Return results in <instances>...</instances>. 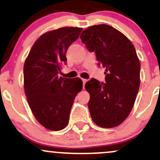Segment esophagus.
I'll use <instances>...</instances> for the list:
<instances>
[{
	"instance_id": "obj_1",
	"label": "esophagus",
	"mask_w": 160,
	"mask_h": 160,
	"mask_svg": "<svg viewBox=\"0 0 160 160\" xmlns=\"http://www.w3.org/2000/svg\"><path fill=\"white\" fill-rule=\"evenodd\" d=\"M82 83H83V85H84V84H85L86 82V81H87V80H86V79L82 78Z\"/></svg>"
}]
</instances>
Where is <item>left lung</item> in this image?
<instances>
[{
	"label": "left lung",
	"instance_id": "obj_1",
	"mask_svg": "<svg viewBox=\"0 0 160 160\" xmlns=\"http://www.w3.org/2000/svg\"><path fill=\"white\" fill-rule=\"evenodd\" d=\"M98 65L105 68V83L92 78L86 82L93 122L113 128L126 120L132 109L140 86V62L131 40L111 25H97L80 36Z\"/></svg>",
	"mask_w": 160,
	"mask_h": 160
}]
</instances>
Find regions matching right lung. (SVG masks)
I'll list each match as a JSON object with an SVG mask.
<instances>
[{"label": "right lung", "mask_w": 160, "mask_h": 160, "mask_svg": "<svg viewBox=\"0 0 160 160\" xmlns=\"http://www.w3.org/2000/svg\"><path fill=\"white\" fill-rule=\"evenodd\" d=\"M82 28L64 27L42 34L32 46L24 64V88L29 107L40 125L51 131L68 126L81 79L58 77L67 61L69 46Z\"/></svg>", "instance_id": "obj_1"}]
</instances>
